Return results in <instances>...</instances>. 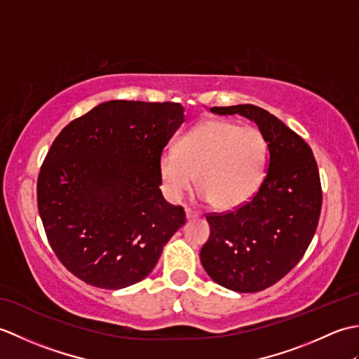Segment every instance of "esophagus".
<instances>
[{
  "instance_id": "1",
  "label": "esophagus",
  "mask_w": 359,
  "mask_h": 359,
  "mask_svg": "<svg viewBox=\"0 0 359 359\" xmlns=\"http://www.w3.org/2000/svg\"><path fill=\"white\" fill-rule=\"evenodd\" d=\"M185 212H187V217H188V219H194V217L199 216V212H197V211H193V210H189V208H187V210H185Z\"/></svg>"
}]
</instances>
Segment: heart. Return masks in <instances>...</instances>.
Listing matches in <instances>:
<instances>
[{
  "label": "heart",
  "instance_id": "b5f03b06",
  "mask_svg": "<svg viewBox=\"0 0 359 359\" xmlns=\"http://www.w3.org/2000/svg\"><path fill=\"white\" fill-rule=\"evenodd\" d=\"M269 158V142L256 126L208 118L187 133L177 151L158 160L162 188L180 201L196 185L212 208L231 211L250 202L261 188Z\"/></svg>",
  "mask_w": 359,
  "mask_h": 359
}]
</instances>
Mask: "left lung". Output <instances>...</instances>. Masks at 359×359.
<instances>
[{"label":"left lung","mask_w":359,"mask_h":359,"mask_svg":"<svg viewBox=\"0 0 359 359\" xmlns=\"http://www.w3.org/2000/svg\"><path fill=\"white\" fill-rule=\"evenodd\" d=\"M211 111L255 120L269 142L261 188L238 210L205 215L211 233L201 250V262L212 280L234 292L256 293L284 278L313 239L323 207L318 163L301 135L259 106H215Z\"/></svg>","instance_id":"1"}]
</instances>
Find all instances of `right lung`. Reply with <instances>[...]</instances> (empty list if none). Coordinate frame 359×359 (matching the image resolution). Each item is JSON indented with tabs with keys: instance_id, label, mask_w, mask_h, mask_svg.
I'll return each instance as SVG.
<instances>
[{
	"instance_id": "obj_1",
	"label": "right lung",
	"mask_w": 359,
	"mask_h": 359,
	"mask_svg": "<svg viewBox=\"0 0 359 359\" xmlns=\"http://www.w3.org/2000/svg\"><path fill=\"white\" fill-rule=\"evenodd\" d=\"M184 121L180 103L111 100L53 140L36 203L53 253L74 276L118 290L154 269L187 220L158 188L160 156Z\"/></svg>"
}]
</instances>
